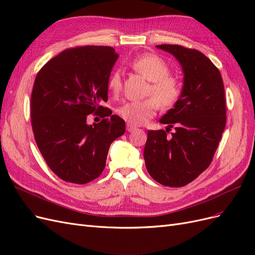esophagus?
I'll use <instances>...</instances> for the list:
<instances>
[{
    "instance_id": "34e87169",
    "label": "esophagus",
    "mask_w": 255,
    "mask_h": 255,
    "mask_svg": "<svg viewBox=\"0 0 255 255\" xmlns=\"http://www.w3.org/2000/svg\"><path fill=\"white\" fill-rule=\"evenodd\" d=\"M136 129V127H134L133 125H129V123H127V130L128 132H133V130Z\"/></svg>"
}]
</instances>
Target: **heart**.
<instances>
[{
    "label": "heart",
    "mask_w": 255,
    "mask_h": 255,
    "mask_svg": "<svg viewBox=\"0 0 255 255\" xmlns=\"http://www.w3.org/2000/svg\"><path fill=\"white\" fill-rule=\"evenodd\" d=\"M129 65L144 79L152 82L149 92L154 98L123 103L117 113L129 125L141 126L154 117L158 104L164 109L174 105L180 98L181 87L177 80L169 75L170 68L166 61L154 54H141L130 61ZM107 87L115 95L120 91L121 74L119 71L110 75Z\"/></svg>",
    "instance_id": "obj_1"
}]
</instances>
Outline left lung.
<instances>
[{
	"label": "left lung",
	"mask_w": 255,
	"mask_h": 255,
	"mask_svg": "<svg viewBox=\"0 0 255 255\" xmlns=\"http://www.w3.org/2000/svg\"><path fill=\"white\" fill-rule=\"evenodd\" d=\"M177 59L183 89L173 109L160 118L165 129L148 130L143 157L149 174L161 185L182 187L210 166L227 122L225 86L210 58L195 49L160 44ZM170 127L176 130L169 136Z\"/></svg>",
	"instance_id": "1"
}]
</instances>
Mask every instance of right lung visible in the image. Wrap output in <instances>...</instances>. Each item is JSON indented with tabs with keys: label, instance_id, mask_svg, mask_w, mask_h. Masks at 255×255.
Returning <instances> with one entry per match:
<instances>
[{
	"label": "right lung",
	"instance_id": "right-lung-1",
	"mask_svg": "<svg viewBox=\"0 0 255 255\" xmlns=\"http://www.w3.org/2000/svg\"><path fill=\"white\" fill-rule=\"evenodd\" d=\"M119 55L112 47L67 49L37 73L30 98L35 141L51 170L61 180L86 184L104 170L111 143L126 122L100 105L107 101V81ZM105 119L92 126L87 116Z\"/></svg>",
	"mask_w": 255,
	"mask_h": 255
}]
</instances>
